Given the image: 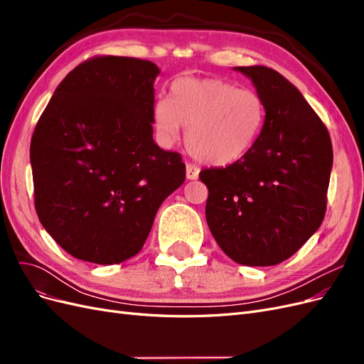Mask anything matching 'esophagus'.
<instances>
[{"label":"esophagus","instance_id":"1","mask_svg":"<svg viewBox=\"0 0 364 364\" xmlns=\"http://www.w3.org/2000/svg\"><path fill=\"white\" fill-rule=\"evenodd\" d=\"M185 171H186V179H188V181H196V179H199V173H200V170L197 168L196 165H193V164H186Z\"/></svg>","mask_w":364,"mask_h":364}]
</instances>
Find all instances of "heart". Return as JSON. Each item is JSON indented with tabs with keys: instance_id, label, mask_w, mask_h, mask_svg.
Wrapping results in <instances>:
<instances>
[{
	"instance_id": "1",
	"label": "heart",
	"mask_w": 364,
	"mask_h": 364,
	"mask_svg": "<svg viewBox=\"0 0 364 364\" xmlns=\"http://www.w3.org/2000/svg\"><path fill=\"white\" fill-rule=\"evenodd\" d=\"M173 98L159 97L153 126L162 146H173L186 127L185 142L203 164L225 167L255 144L266 119L261 97L220 79L182 77L171 86Z\"/></svg>"
}]
</instances>
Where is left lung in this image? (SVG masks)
<instances>
[{"instance_id": "obj_1", "label": "left lung", "mask_w": 364, "mask_h": 364, "mask_svg": "<svg viewBox=\"0 0 364 364\" xmlns=\"http://www.w3.org/2000/svg\"><path fill=\"white\" fill-rule=\"evenodd\" d=\"M255 86L266 119L237 162L205 168L206 223L226 255L243 266H274L321 228L333 168L329 134L297 87L267 67H235Z\"/></svg>"}]
</instances>
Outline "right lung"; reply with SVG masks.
Listing matches in <instances>:
<instances>
[{"mask_svg":"<svg viewBox=\"0 0 364 364\" xmlns=\"http://www.w3.org/2000/svg\"><path fill=\"white\" fill-rule=\"evenodd\" d=\"M159 73L135 58L86 60L38 121L30 144L36 213L77 259L109 266L135 257L161 203L185 181L179 153L153 139Z\"/></svg>","mask_w":364,"mask_h":364,"instance_id":"add662e5","label":"right lung"}]
</instances>
